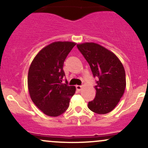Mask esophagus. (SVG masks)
<instances>
[{
  "label": "esophagus",
  "instance_id": "obj_1",
  "mask_svg": "<svg viewBox=\"0 0 148 148\" xmlns=\"http://www.w3.org/2000/svg\"><path fill=\"white\" fill-rule=\"evenodd\" d=\"M76 90H77L81 91V90H82L83 86H76Z\"/></svg>",
  "mask_w": 148,
  "mask_h": 148
}]
</instances>
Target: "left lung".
Segmentation results:
<instances>
[{
  "instance_id": "1",
  "label": "left lung",
  "mask_w": 148,
  "mask_h": 148,
  "mask_svg": "<svg viewBox=\"0 0 148 148\" xmlns=\"http://www.w3.org/2000/svg\"><path fill=\"white\" fill-rule=\"evenodd\" d=\"M77 47L90 64L98 81L96 96L88 108L98 114L109 113L118 105L126 88L125 68L120 59L110 50L94 42L78 44Z\"/></svg>"
}]
</instances>
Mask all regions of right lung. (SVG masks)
I'll use <instances>...</instances> for the list:
<instances>
[{
    "mask_svg": "<svg viewBox=\"0 0 148 148\" xmlns=\"http://www.w3.org/2000/svg\"><path fill=\"white\" fill-rule=\"evenodd\" d=\"M76 45L73 42H54L42 49L30 64L28 92L32 101L45 115L57 117L68 108L75 86L62 84L63 64Z\"/></svg>",
    "mask_w": 148,
    "mask_h": 148,
    "instance_id": "obj_1",
    "label": "right lung"
}]
</instances>
